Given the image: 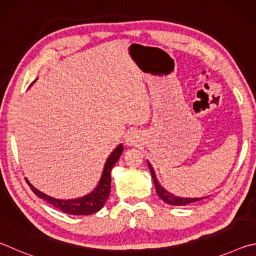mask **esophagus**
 <instances>
[{"mask_svg": "<svg viewBox=\"0 0 256 256\" xmlns=\"http://www.w3.org/2000/svg\"><path fill=\"white\" fill-rule=\"evenodd\" d=\"M141 142H142V136L138 130H131V131L128 132L126 136H125V144H126L128 146H138Z\"/></svg>", "mask_w": 256, "mask_h": 256, "instance_id": "34e87169", "label": "esophagus"}]
</instances>
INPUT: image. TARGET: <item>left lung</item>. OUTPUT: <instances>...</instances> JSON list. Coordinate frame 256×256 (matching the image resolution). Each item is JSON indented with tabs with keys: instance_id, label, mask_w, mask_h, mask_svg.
<instances>
[{
	"instance_id": "1",
	"label": "left lung",
	"mask_w": 256,
	"mask_h": 256,
	"mask_svg": "<svg viewBox=\"0 0 256 256\" xmlns=\"http://www.w3.org/2000/svg\"><path fill=\"white\" fill-rule=\"evenodd\" d=\"M148 166H149V170L151 172V176H152L154 178V183L156 186V190H157V194L159 196V198L164 200L168 204H172V206H186V204H190V203H194V202H198L200 200H203V198H180V196H175L174 194H172L168 192V190H164L162 185L159 184V182L157 180V177H156L154 174V170L152 166H151L150 162H148Z\"/></svg>"
}]
</instances>
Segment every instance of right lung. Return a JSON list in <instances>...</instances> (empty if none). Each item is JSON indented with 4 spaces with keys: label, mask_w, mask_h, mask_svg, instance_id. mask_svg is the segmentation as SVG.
Segmentation results:
<instances>
[{
    "label": "right lung",
    "mask_w": 256,
    "mask_h": 256,
    "mask_svg": "<svg viewBox=\"0 0 256 256\" xmlns=\"http://www.w3.org/2000/svg\"><path fill=\"white\" fill-rule=\"evenodd\" d=\"M123 152V144H120L118 148H116L110 154V157L107 158L105 167H104V172L102 175V178L99 180L98 185L96 186L92 193L86 194V196L82 198H71V200H60V198H52L47 194L40 192V190H37L34 185L29 183L27 180L30 188L32 190V192L36 194L38 198H42L46 202H48L55 208H58L60 211L66 212L68 214H76V216H89L92 214H96L105 204L108 196L110 193V172L112 168L114 167V164L118 162L120 154Z\"/></svg>",
    "instance_id": "1"
}]
</instances>
